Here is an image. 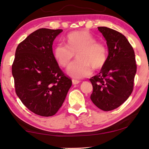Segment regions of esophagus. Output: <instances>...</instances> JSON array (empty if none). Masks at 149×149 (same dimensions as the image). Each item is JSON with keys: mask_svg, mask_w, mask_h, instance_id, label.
<instances>
[{"mask_svg": "<svg viewBox=\"0 0 149 149\" xmlns=\"http://www.w3.org/2000/svg\"><path fill=\"white\" fill-rule=\"evenodd\" d=\"M72 82L73 85H77V84H79V83H80V81L78 80H76V79H72Z\"/></svg>", "mask_w": 149, "mask_h": 149, "instance_id": "34e87169", "label": "esophagus"}]
</instances>
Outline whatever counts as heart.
I'll use <instances>...</instances> for the list:
<instances>
[{"label":"heart","mask_w":149,"mask_h":149,"mask_svg":"<svg viewBox=\"0 0 149 149\" xmlns=\"http://www.w3.org/2000/svg\"><path fill=\"white\" fill-rule=\"evenodd\" d=\"M67 45L59 43L55 47L54 56L60 66H68L71 60L77 54V60L70 64L67 73L75 79L88 77L91 73V67L94 70L103 68L107 60V46L89 32H73L66 37Z\"/></svg>","instance_id":"heart-1"}]
</instances>
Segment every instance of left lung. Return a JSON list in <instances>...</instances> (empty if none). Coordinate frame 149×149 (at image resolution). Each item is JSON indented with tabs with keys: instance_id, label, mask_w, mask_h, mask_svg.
Wrapping results in <instances>:
<instances>
[{
	"instance_id": "8db88e82",
	"label": "left lung",
	"mask_w": 149,
	"mask_h": 149,
	"mask_svg": "<svg viewBox=\"0 0 149 149\" xmlns=\"http://www.w3.org/2000/svg\"><path fill=\"white\" fill-rule=\"evenodd\" d=\"M107 40L109 56L99 74L89 79L93 85L90 98L104 111L117 109L133 91L136 73L135 54L123 34L107 27H98Z\"/></svg>"
}]
</instances>
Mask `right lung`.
<instances>
[{
	"instance_id": "add662e5",
	"label": "right lung",
	"mask_w": 149,
	"mask_h": 149,
	"mask_svg": "<svg viewBox=\"0 0 149 149\" xmlns=\"http://www.w3.org/2000/svg\"><path fill=\"white\" fill-rule=\"evenodd\" d=\"M63 31L40 28L18 45L12 65L16 94L30 111L42 117L56 114L72 81L58 66L53 42Z\"/></svg>"
}]
</instances>
